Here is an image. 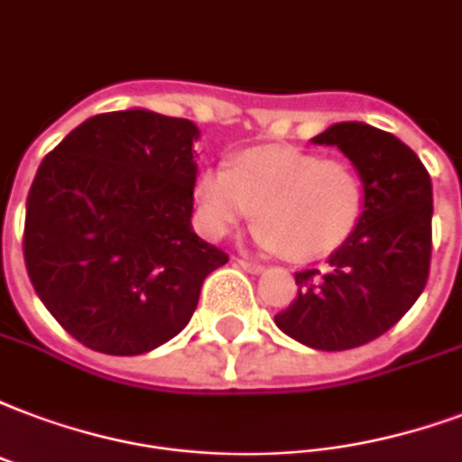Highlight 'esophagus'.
<instances>
[{
    "label": "esophagus",
    "instance_id": "esophagus-1",
    "mask_svg": "<svg viewBox=\"0 0 462 462\" xmlns=\"http://www.w3.org/2000/svg\"><path fill=\"white\" fill-rule=\"evenodd\" d=\"M236 263H238L244 270H248V273H253V275H258V273L265 270V265H260V263H255V260H236Z\"/></svg>",
    "mask_w": 462,
    "mask_h": 462
}]
</instances>
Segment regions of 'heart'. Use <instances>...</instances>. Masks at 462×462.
<instances>
[{"mask_svg": "<svg viewBox=\"0 0 462 462\" xmlns=\"http://www.w3.org/2000/svg\"><path fill=\"white\" fill-rule=\"evenodd\" d=\"M365 202L363 180L348 162L317 152L260 145L236 155L228 168H209L194 182L197 224L224 238L255 211L253 238L268 251L310 260L348 241Z\"/></svg>", "mask_w": 462, "mask_h": 462, "instance_id": "obj_1", "label": "heart"}]
</instances>
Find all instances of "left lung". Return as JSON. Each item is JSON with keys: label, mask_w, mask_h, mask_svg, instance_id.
<instances>
[{"label": "left lung", "mask_w": 462, "mask_h": 462, "mask_svg": "<svg viewBox=\"0 0 462 462\" xmlns=\"http://www.w3.org/2000/svg\"><path fill=\"white\" fill-rule=\"evenodd\" d=\"M336 145L365 189L353 236L321 270L294 273L297 300L277 328L317 350H348L397 324L424 292L431 263V178L416 152L387 131L341 121L311 138Z\"/></svg>", "instance_id": "8db88e82"}]
</instances>
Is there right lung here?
<instances>
[{"mask_svg":"<svg viewBox=\"0 0 462 462\" xmlns=\"http://www.w3.org/2000/svg\"><path fill=\"white\" fill-rule=\"evenodd\" d=\"M199 128L148 109L97 114L48 152L26 199L23 258L87 348L141 356L189 324L228 255L192 228Z\"/></svg>","mask_w":462,"mask_h":462,"instance_id":"add662e5","label":"right lung"}]
</instances>
